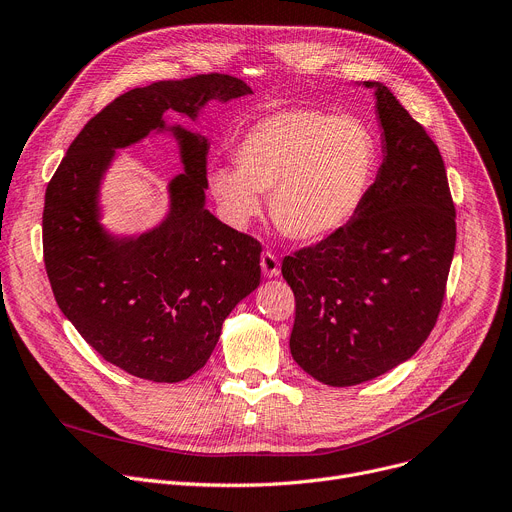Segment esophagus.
Here are the masks:
<instances>
[{
  "label": "esophagus",
  "instance_id": "1",
  "mask_svg": "<svg viewBox=\"0 0 512 512\" xmlns=\"http://www.w3.org/2000/svg\"><path fill=\"white\" fill-rule=\"evenodd\" d=\"M261 269H263L265 277H277L280 275V259H277V255L271 251H263Z\"/></svg>",
  "mask_w": 512,
  "mask_h": 512
}]
</instances>
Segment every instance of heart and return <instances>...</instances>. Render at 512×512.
I'll use <instances>...</instances> for the list:
<instances>
[{"mask_svg": "<svg viewBox=\"0 0 512 512\" xmlns=\"http://www.w3.org/2000/svg\"><path fill=\"white\" fill-rule=\"evenodd\" d=\"M237 169L216 167L210 190L228 220L247 226L269 214L296 243H318L341 230L363 204L380 165L376 132L355 116L288 108L251 124L232 149Z\"/></svg>", "mask_w": 512, "mask_h": 512, "instance_id": "heart-1", "label": "heart"}]
</instances>
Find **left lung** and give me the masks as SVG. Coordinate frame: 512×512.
<instances>
[{"instance_id": "8db88e82", "label": "left lung", "mask_w": 512, "mask_h": 512, "mask_svg": "<svg viewBox=\"0 0 512 512\" xmlns=\"http://www.w3.org/2000/svg\"><path fill=\"white\" fill-rule=\"evenodd\" d=\"M382 151L376 181L335 235L286 257L296 298L294 361L343 388L410 359L431 335L455 251V208L437 145L378 81Z\"/></svg>"}]
</instances>
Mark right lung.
Returning a JSON list of instances; mask_svg holds the SVG:
<instances>
[{"instance_id":"add662e5","label":"right lung","mask_w":512,"mask_h":512,"mask_svg":"<svg viewBox=\"0 0 512 512\" xmlns=\"http://www.w3.org/2000/svg\"><path fill=\"white\" fill-rule=\"evenodd\" d=\"M253 94L230 75L157 81L126 91L77 134L49 181L44 265L61 312L106 361L151 382H181L212 355L224 318L261 282V245L206 210L208 138L165 114L198 120L216 100ZM171 131L184 173L153 229L118 238L101 224L99 190L118 148Z\"/></svg>"}]
</instances>
